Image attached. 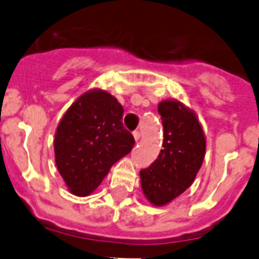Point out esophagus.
<instances>
[{
  "mask_svg": "<svg viewBox=\"0 0 259 259\" xmlns=\"http://www.w3.org/2000/svg\"><path fill=\"white\" fill-rule=\"evenodd\" d=\"M133 137H134L135 142H138V141H139V139H141V133L135 130V132H133Z\"/></svg>",
  "mask_w": 259,
  "mask_h": 259,
  "instance_id": "1",
  "label": "esophagus"
}]
</instances>
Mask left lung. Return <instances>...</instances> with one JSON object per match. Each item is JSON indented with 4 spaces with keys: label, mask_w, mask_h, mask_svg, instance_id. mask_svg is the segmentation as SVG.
Returning <instances> with one entry per match:
<instances>
[{
    "label": "left lung",
    "mask_w": 259,
    "mask_h": 259,
    "mask_svg": "<svg viewBox=\"0 0 259 259\" xmlns=\"http://www.w3.org/2000/svg\"><path fill=\"white\" fill-rule=\"evenodd\" d=\"M163 143L158 158L141 170V184L151 204L165 206L193 184L206 154V137L197 115L184 103H158Z\"/></svg>",
    "instance_id": "8db88e82"
}]
</instances>
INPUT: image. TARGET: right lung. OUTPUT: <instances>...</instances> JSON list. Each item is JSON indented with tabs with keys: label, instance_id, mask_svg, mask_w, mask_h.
<instances>
[{
	"label": "right lung",
	"instance_id": "obj_1",
	"mask_svg": "<svg viewBox=\"0 0 259 259\" xmlns=\"http://www.w3.org/2000/svg\"><path fill=\"white\" fill-rule=\"evenodd\" d=\"M124 108L102 89L81 94L61 118L55 134V161L70 193L87 197L111 166L130 153L134 137L122 125Z\"/></svg>",
	"mask_w": 259,
	"mask_h": 259
}]
</instances>
